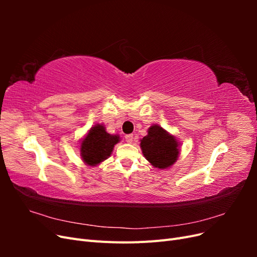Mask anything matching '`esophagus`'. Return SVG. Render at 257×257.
I'll return each mask as SVG.
<instances>
[{
    "label": "esophagus",
    "mask_w": 257,
    "mask_h": 257,
    "mask_svg": "<svg viewBox=\"0 0 257 257\" xmlns=\"http://www.w3.org/2000/svg\"><path fill=\"white\" fill-rule=\"evenodd\" d=\"M133 139H134V136H133V134H128V135H125V141H126V143H128V144H132V143H133Z\"/></svg>",
    "instance_id": "obj_1"
}]
</instances>
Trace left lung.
<instances>
[{
  "instance_id": "8db88e82",
  "label": "left lung",
  "mask_w": 257,
  "mask_h": 257,
  "mask_svg": "<svg viewBox=\"0 0 257 257\" xmlns=\"http://www.w3.org/2000/svg\"><path fill=\"white\" fill-rule=\"evenodd\" d=\"M141 148L146 160L160 169L174 165L180 151L176 137L157 124L148 130V135L141 141Z\"/></svg>"
}]
</instances>
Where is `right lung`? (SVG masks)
I'll list each match as a JSON object with an SVG mask.
<instances>
[{
  "label": "right lung",
  "mask_w": 257,
  "mask_h": 257,
  "mask_svg": "<svg viewBox=\"0 0 257 257\" xmlns=\"http://www.w3.org/2000/svg\"><path fill=\"white\" fill-rule=\"evenodd\" d=\"M119 142L118 135L108 134L104 125L96 124L82 139L80 144L81 158L87 165L95 166L110 157L114 145Z\"/></svg>",
  "instance_id": "1"
}]
</instances>
